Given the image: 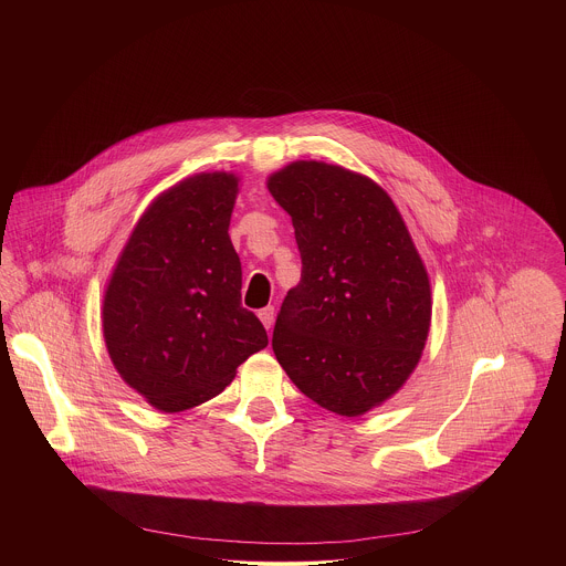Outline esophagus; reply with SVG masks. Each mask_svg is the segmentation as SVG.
<instances>
[{
  "label": "esophagus",
  "instance_id": "obj_1",
  "mask_svg": "<svg viewBox=\"0 0 566 566\" xmlns=\"http://www.w3.org/2000/svg\"><path fill=\"white\" fill-rule=\"evenodd\" d=\"M274 314H276V312H274V307H272V305H268V307H263V310L259 312V321L263 323V326H265L268 331H270V328H272V324H274Z\"/></svg>",
  "mask_w": 566,
  "mask_h": 566
}]
</instances>
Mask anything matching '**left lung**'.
Segmentation results:
<instances>
[{
  "mask_svg": "<svg viewBox=\"0 0 566 566\" xmlns=\"http://www.w3.org/2000/svg\"><path fill=\"white\" fill-rule=\"evenodd\" d=\"M303 259L272 348L296 388L339 416L388 401L413 373L431 324V287L392 198L368 176L294 161L268 178Z\"/></svg>",
  "mask_w": 566,
  "mask_h": 566,
  "instance_id": "8db88e82",
  "label": "left lung"
}]
</instances>
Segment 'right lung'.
Returning a JSON list of instances; mask_svg holds the SVG:
<instances>
[{"label":"right lung","mask_w":566,"mask_h":566,"mask_svg":"<svg viewBox=\"0 0 566 566\" xmlns=\"http://www.w3.org/2000/svg\"><path fill=\"white\" fill-rule=\"evenodd\" d=\"M240 178L202 171L163 191L124 245L102 303L119 377L167 413L218 397L268 346L242 307V263L229 238Z\"/></svg>","instance_id":"add662e5"}]
</instances>
